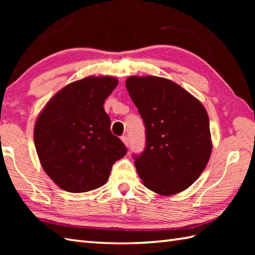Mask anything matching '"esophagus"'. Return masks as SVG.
I'll return each mask as SVG.
<instances>
[{
  "mask_svg": "<svg viewBox=\"0 0 255 255\" xmlns=\"http://www.w3.org/2000/svg\"><path fill=\"white\" fill-rule=\"evenodd\" d=\"M122 140H123V142L125 143V145L128 147V145H129V137L128 136H123Z\"/></svg>",
  "mask_w": 255,
  "mask_h": 255,
  "instance_id": "obj_1",
  "label": "esophagus"
}]
</instances>
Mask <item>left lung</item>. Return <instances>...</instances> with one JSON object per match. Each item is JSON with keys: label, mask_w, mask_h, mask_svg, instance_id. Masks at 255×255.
Listing matches in <instances>:
<instances>
[{"label": "left lung", "mask_w": 255, "mask_h": 255, "mask_svg": "<svg viewBox=\"0 0 255 255\" xmlns=\"http://www.w3.org/2000/svg\"><path fill=\"white\" fill-rule=\"evenodd\" d=\"M126 88L145 127L143 152L133 155L139 177L160 195L184 191L202 174L211 154L205 107L164 78L129 77Z\"/></svg>", "instance_id": "left-lung-1"}]
</instances>
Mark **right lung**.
I'll return each instance as SVG.
<instances>
[{
  "mask_svg": "<svg viewBox=\"0 0 255 255\" xmlns=\"http://www.w3.org/2000/svg\"><path fill=\"white\" fill-rule=\"evenodd\" d=\"M118 84L113 77H88L64 86L38 116L34 141L47 175L59 187L84 193L107 182L127 148L111 131L104 102Z\"/></svg>",
  "mask_w": 255,
  "mask_h": 255,
  "instance_id": "right-lung-1",
  "label": "right lung"
}]
</instances>
